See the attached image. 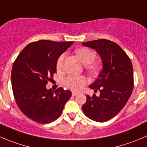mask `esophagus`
Returning <instances> with one entry per match:
<instances>
[{"label":"esophagus","instance_id":"esophagus-1","mask_svg":"<svg viewBox=\"0 0 147 147\" xmlns=\"http://www.w3.org/2000/svg\"><path fill=\"white\" fill-rule=\"evenodd\" d=\"M72 95H73V96H75V95H77L78 94V92H75V91H73V92H72Z\"/></svg>","mask_w":147,"mask_h":147}]
</instances>
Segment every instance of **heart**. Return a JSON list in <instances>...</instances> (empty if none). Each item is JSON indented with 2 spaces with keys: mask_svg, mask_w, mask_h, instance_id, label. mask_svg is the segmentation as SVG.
I'll use <instances>...</instances> for the list:
<instances>
[{
  "mask_svg": "<svg viewBox=\"0 0 147 147\" xmlns=\"http://www.w3.org/2000/svg\"><path fill=\"white\" fill-rule=\"evenodd\" d=\"M76 54L81 62L84 65H87V68L90 72H95L98 70V65L95 63H92L95 60V53L88 48H80L76 50ZM65 59V55L62 54L58 58L57 61V68L58 69H62L63 66V62ZM86 83V78L84 76H78V75H70L67 77L64 80V84L65 86L72 90H79Z\"/></svg>",
  "mask_w": 147,
  "mask_h": 147,
  "instance_id": "obj_1",
  "label": "heart"
}]
</instances>
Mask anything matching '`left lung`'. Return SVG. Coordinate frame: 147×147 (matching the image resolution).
<instances>
[{
	"mask_svg": "<svg viewBox=\"0 0 147 147\" xmlns=\"http://www.w3.org/2000/svg\"><path fill=\"white\" fill-rule=\"evenodd\" d=\"M96 50L102 62V69L90 88L100 90V96L86 95L82 109L91 120L105 122L116 116L125 106L134 88L131 61L121 47L107 39L82 42Z\"/></svg>",
	"mask_w": 147,
	"mask_h": 147,
	"instance_id": "left-lung-1",
	"label": "left lung"
}]
</instances>
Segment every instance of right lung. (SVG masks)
Segmentation results:
<instances>
[{"mask_svg": "<svg viewBox=\"0 0 147 147\" xmlns=\"http://www.w3.org/2000/svg\"><path fill=\"white\" fill-rule=\"evenodd\" d=\"M73 42L39 40L28 44L18 55L11 71L16 104L28 119L47 124L59 117L70 90H47L46 85L57 72V61Z\"/></svg>", "mask_w": 147, "mask_h": 147, "instance_id": "add662e5", "label": "right lung"}]
</instances>
